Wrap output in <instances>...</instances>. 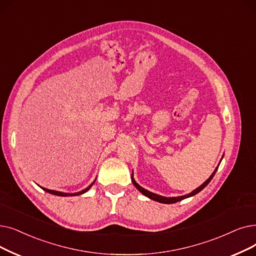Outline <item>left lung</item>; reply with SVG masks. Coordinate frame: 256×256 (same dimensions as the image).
<instances>
[{"label": "left lung", "mask_w": 256, "mask_h": 256, "mask_svg": "<svg viewBox=\"0 0 256 256\" xmlns=\"http://www.w3.org/2000/svg\"><path fill=\"white\" fill-rule=\"evenodd\" d=\"M216 170H218V168L214 170V172H212V174H211L208 179L201 185V186H198V188H196V190H194V192H192L190 194H185V196H172V198H166V196H159V194H154V192H148V190H144L143 187H141L136 181H135V179H134V174H132V184L135 185V187L137 188V190L142 194H144L146 196H148V198H152V200H154V201H156V202H159V203H163V204H172V203H176V202H179V201H181V200H184V198H190V196H194V194H196L198 192H201L202 190H204V188L208 185V183L211 181V179H212L214 178V174L216 172Z\"/></svg>", "instance_id": "obj_1"}]
</instances>
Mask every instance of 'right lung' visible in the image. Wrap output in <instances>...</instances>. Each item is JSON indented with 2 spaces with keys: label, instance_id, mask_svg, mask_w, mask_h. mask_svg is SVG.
<instances>
[{
  "label": "right lung",
  "instance_id": "right-lung-1",
  "mask_svg": "<svg viewBox=\"0 0 256 256\" xmlns=\"http://www.w3.org/2000/svg\"><path fill=\"white\" fill-rule=\"evenodd\" d=\"M95 181H96V179H95ZM95 181H94L91 185H88L86 188H84V190H82V192H74V194H66V192H56V190H47V188H44V187H42V190H45V192H49V194H54V196H80V194H82L86 192L92 187V185L95 183Z\"/></svg>",
  "mask_w": 256,
  "mask_h": 256
}]
</instances>
